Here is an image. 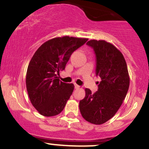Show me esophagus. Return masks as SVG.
Returning <instances> with one entry per match:
<instances>
[{
	"mask_svg": "<svg viewBox=\"0 0 149 149\" xmlns=\"http://www.w3.org/2000/svg\"><path fill=\"white\" fill-rule=\"evenodd\" d=\"M75 88H76V89H79L80 86L77 84H75Z\"/></svg>",
	"mask_w": 149,
	"mask_h": 149,
	"instance_id": "34e87169",
	"label": "esophagus"
}]
</instances>
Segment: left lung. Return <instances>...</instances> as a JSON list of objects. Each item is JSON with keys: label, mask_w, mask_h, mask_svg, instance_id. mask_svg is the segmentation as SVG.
Wrapping results in <instances>:
<instances>
[{"label": "left lung", "mask_w": 149, "mask_h": 149, "mask_svg": "<svg viewBox=\"0 0 149 149\" xmlns=\"http://www.w3.org/2000/svg\"><path fill=\"white\" fill-rule=\"evenodd\" d=\"M95 54V74L101 78L98 89L92 93L86 88V96L79 102L81 115L88 122L102 125L120 109L130 87V76L123 54L104 40L88 41Z\"/></svg>", "instance_id": "obj_1"}]
</instances>
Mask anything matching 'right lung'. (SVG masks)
Returning a JSON list of instances; mask_svg holds the SVG:
<instances>
[{
  "label": "right lung",
  "mask_w": 149,
  "mask_h": 149,
  "mask_svg": "<svg viewBox=\"0 0 149 149\" xmlns=\"http://www.w3.org/2000/svg\"><path fill=\"white\" fill-rule=\"evenodd\" d=\"M87 41L68 36L56 37L36 51L27 67L26 87L31 103L42 115H57L64 108L74 85L61 82L56 74L65 69L72 53Z\"/></svg>",
  "instance_id": "obj_1"
}]
</instances>
